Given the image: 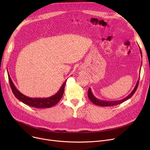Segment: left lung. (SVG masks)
Instances as JSON below:
<instances>
[{"label":"left lung","instance_id":"1","mask_svg":"<svg viewBox=\"0 0 150 150\" xmlns=\"http://www.w3.org/2000/svg\"><path fill=\"white\" fill-rule=\"evenodd\" d=\"M139 48H140V47H139ZM140 54H141L142 58V52H141L140 49ZM141 65H142V64H141ZM140 69H141V66H140ZM139 78H140V76H139ZM139 80H138V81H137V83H136V84L134 88V89L132 90V91L129 94V95L127 97L124 98L122 100H116V101H106V100H99V99H98L97 98H96L95 96L93 95V93H92V91H91V89L90 88H89V89L88 90V98H89V100L92 102L93 104H95V105H98V106H114V105L120 104V103H123V101H125L126 100H128L129 98H130L133 96V94L135 93L136 91L137 90L138 84H139Z\"/></svg>","mask_w":150,"mask_h":150}]
</instances>
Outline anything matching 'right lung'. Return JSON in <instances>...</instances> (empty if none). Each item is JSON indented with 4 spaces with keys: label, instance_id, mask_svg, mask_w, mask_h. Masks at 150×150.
I'll return each instance as SVG.
<instances>
[{
    "label": "right lung",
    "instance_id": "obj_1",
    "mask_svg": "<svg viewBox=\"0 0 150 150\" xmlns=\"http://www.w3.org/2000/svg\"><path fill=\"white\" fill-rule=\"evenodd\" d=\"M8 78L11 88L14 96L25 105L36 108H48L57 105L64 93V87L66 83V81H65L61 86L59 90L52 97L47 98H30L23 95L15 87L9 74Z\"/></svg>",
    "mask_w": 150,
    "mask_h": 150
}]
</instances>
